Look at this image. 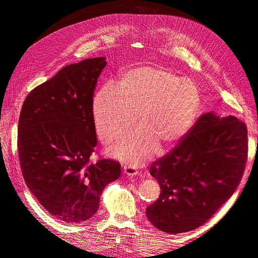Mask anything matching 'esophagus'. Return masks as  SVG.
Wrapping results in <instances>:
<instances>
[{
  "label": "esophagus",
  "mask_w": 258,
  "mask_h": 258,
  "mask_svg": "<svg viewBox=\"0 0 258 258\" xmlns=\"http://www.w3.org/2000/svg\"><path fill=\"white\" fill-rule=\"evenodd\" d=\"M123 173H124V175H127L129 177H134V176L139 175L138 171L134 167H130V166H124L123 167Z\"/></svg>",
  "instance_id": "34e87169"
}]
</instances>
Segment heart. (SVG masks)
Segmentation results:
<instances>
[{
  "label": "heart",
  "mask_w": 258,
  "mask_h": 258,
  "mask_svg": "<svg viewBox=\"0 0 258 258\" xmlns=\"http://www.w3.org/2000/svg\"><path fill=\"white\" fill-rule=\"evenodd\" d=\"M201 95L191 80L165 66H139L122 72L118 87L105 84L93 98L97 132L105 144L119 140L138 118L141 126L110 152L138 167L158 148H169L187 136L200 111Z\"/></svg>",
  "instance_id": "1"
}]
</instances>
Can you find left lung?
<instances>
[{"label": "left lung", "instance_id": "1", "mask_svg": "<svg viewBox=\"0 0 258 258\" xmlns=\"http://www.w3.org/2000/svg\"><path fill=\"white\" fill-rule=\"evenodd\" d=\"M246 158L245 123L202 114L183 141L151 166L161 190L146 208L148 221L172 235L198 228L236 191Z\"/></svg>", "mask_w": 258, "mask_h": 258}]
</instances>
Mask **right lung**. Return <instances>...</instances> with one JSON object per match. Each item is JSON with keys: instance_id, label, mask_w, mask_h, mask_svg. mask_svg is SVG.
I'll list each match as a JSON object with an SVG mask.
<instances>
[{"instance_id": "add662e5", "label": "right lung", "mask_w": 258, "mask_h": 258, "mask_svg": "<svg viewBox=\"0 0 258 258\" xmlns=\"http://www.w3.org/2000/svg\"><path fill=\"white\" fill-rule=\"evenodd\" d=\"M104 57L61 69L31 91L18 123V155L29 190L59 221L89 220L104 187L120 175L119 162H90L97 135L93 90Z\"/></svg>"}]
</instances>
